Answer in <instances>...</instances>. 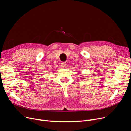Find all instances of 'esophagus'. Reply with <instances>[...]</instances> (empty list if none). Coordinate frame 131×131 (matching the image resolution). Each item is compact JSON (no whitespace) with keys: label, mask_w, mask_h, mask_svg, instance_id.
<instances>
[{"label":"esophagus","mask_w":131,"mask_h":131,"mask_svg":"<svg viewBox=\"0 0 131 131\" xmlns=\"http://www.w3.org/2000/svg\"><path fill=\"white\" fill-rule=\"evenodd\" d=\"M61 66L62 67V68H66V67L67 66L66 63L65 62H62L61 63Z\"/></svg>","instance_id":"obj_1"}]
</instances>
